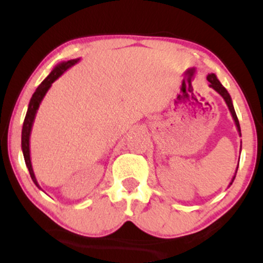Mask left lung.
I'll return each mask as SVG.
<instances>
[{"label": "left lung", "instance_id": "8db88e82", "mask_svg": "<svg viewBox=\"0 0 263 263\" xmlns=\"http://www.w3.org/2000/svg\"><path fill=\"white\" fill-rule=\"evenodd\" d=\"M206 79H208V81H209L210 83V87H213L214 90H215L216 92L219 93L220 96H221L222 99H224L225 100V102H226V105H228V107H229V111H230V114H231V116H232V119H234V121H235V125H236V128H237V132H238V135L241 136V128H240V123H238V120H237V116H236V112H235V108H234V105H232V100H231V96H230V93L228 92V90L225 89L224 86H222V84L220 83L219 81V79L218 78H216V75L215 74H209L206 77ZM240 151H241V148H240ZM237 168H238V165L236 167V172H237ZM236 172H235V176L232 177V179H231V182H230V185L232 184V182H234V179H235V177H236ZM229 185V186H230Z\"/></svg>", "mask_w": 263, "mask_h": 263}]
</instances>
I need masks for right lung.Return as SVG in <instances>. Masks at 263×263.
Returning <instances> with one entry per match:
<instances>
[{
    "instance_id": "obj_1",
    "label": "right lung",
    "mask_w": 263,
    "mask_h": 263,
    "mask_svg": "<svg viewBox=\"0 0 263 263\" xmlns=\"http://www.w3.org/2000/svg\"><path fill=\"white\" fill-rule=\"evenodd\" d=\"M80 62V58L78 59H71L68 60V62H62L59 64H57L53 68V70L50 71V74L48 75L45 79L42 81V84L39 85L37 89H35L34 93L32 95L31 101L28 104V110H27L26 117H25V122H23V127H22V152H23V157H25V162L27 168H28L29 174H31L32 180L34 182L35 185L38 186L39 189L41 185H39L37 182V178L34 176V172H33V167H32V162H31V149H29V138H31V132H32V127L33 123H34V119L35 115H37V111L39 108V105H41L42 100L44 99L45 93L48 92V90L50 89L52 84L58 79L59 77H62L63 74L65 73L68 69H70L71 66H74L77 63Z\"/></svg>"
}]
</instances>
